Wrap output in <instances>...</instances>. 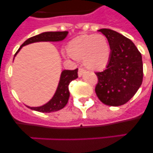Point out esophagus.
<instances>
[{
  "label": "esophagus",
  "mask_w": 153,
  "mask_h": 153,
  "mask_svg": "<svg viewBox=\"0 0 153 153\" xmlns=\"http://www.w3.org/2000/svg\"><path fill=\"white\" fill-rule=\"evenodd\" d=\"M85 72H86V70L82 68V67H79V71H78V75H79V76H81Z\"/></svg>",
  "instance_id": "obj_1"
}]
</instances>
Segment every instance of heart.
<instances>
[{
	"label": "heart",
	"mask_w": 153,
	"mask_h": 153,
	"mask_svg": "<svg viewBox=\"0 0 153 153\" xmlns=\"http://www.w3.org/2000/svg\"><path fill=\"white\" fill-rule=\"evenodd\" d=\"M68 55L77 60H83L87 68L102 70L107 65L110 57V45L102 34H83L69 43Z\"/></svg>",
	"instance_id": "obj_1"
}]
</instances>
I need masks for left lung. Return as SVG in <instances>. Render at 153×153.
Instances as JSON below:
<instances>
[{
  "instance_id": "8db88e82",
  "label": "left lung",
  "mask_w": 153,
  "mask_h": 153,
  "mask_svg": "<svg viewBox=\"0 0 153 153\" xmlns=\"http://www.w3.org/2000/svg\"><path fill=\"white\" fill-rule=\"evenodd\" d=\"M110 45L106 69L96 73L98 83L95 91L102 103L118 106L126 103L136 94L143 82L142 55L132 40L110 29H100Z\"/></svg>"
}]
</instances>
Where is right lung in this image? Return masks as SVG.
<instances>
[{
    "mask_svg": "<svg viewBox=\"0 0 153 153\" xmlns=\"http://www.w3.org/2000/svg\"><path fill=\"white\" fill-rule=\"evenodd\" d=\"M67 34H68L67 31H56V32H44V33L32 36L30 38L27 39L20 47L14 56L17 55V53L24 46L36 43V42L61 41L66 38ZM77 72L78 69H76L74 70H63L61 75H60L57 88L51 100L43 106H37V107H30V106H27V107L35 110V111L41 112V113H51V112L58 111V110L63 109L67 105L69 97H70V92H69L68 88L69 84L71 81L78 77Z\"/></svg>",
    "mask_w": 153,
    "mask_h": 153,
    "instance_id": "add662e5",
    "label": "right lung"
}]
</instances>
